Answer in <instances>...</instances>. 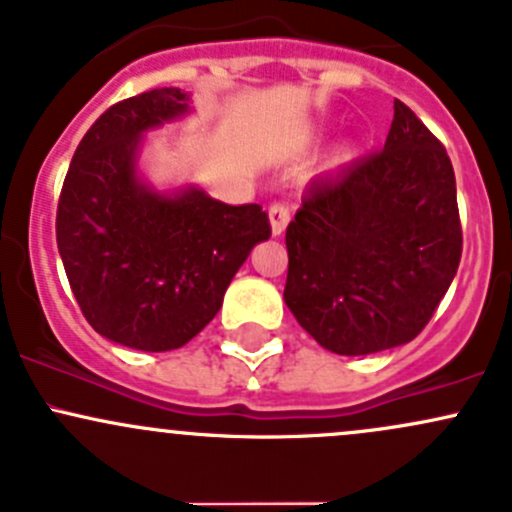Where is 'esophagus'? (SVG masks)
Wrapping results in <instances>:
<instances>
[{
  "mask_svg": "<svg viewBox=\"0 0 512 512\" xmlns=\"http://www.w3.org/2000/svg\"><path fill=\"white\" fill-rule=\"evenodd\" d=\"M268 221H271V234L273 236H281L286 231L288 221H291V212H288L286 204H273L268 209Z\"/></svg>",
  "mask_w": 512,
  "mask_h": 512,
  "instance_id": "obj_1",
  "label": "esophagus"
}]
</instances>
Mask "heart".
I'll use <instances>...</instances> for the list:
<instances>
[{
  "label": "heart",
  "mask_w": 512,
  "mask_h": 512,
  "mask_svg": "<svg viewBox=\"0 0 512 512\" xmlns=\"http://www.w3.org/2000/svg\"><path fill=\"white\" fill-rule=\"evenodd\" d=\"M352 160V150H342L340 155H337V162H350Z\"/></svg>",
  "instance_id": "obj_1"
}]
</instances>
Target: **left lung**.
<instances>
[{
  "label": "left lung",
  "instance_id": "obj_1",
  "mask_svg": "<svg viewBox=\"0 0 512 512\" xmlns=\"http://www.w3.org/2000/svg\"><path fill=\"white\" fill-rule=\"evenodd\" d=\"M461 244L449 155L394 100L384 150L315 182L288 224L283 300L335 355L407 345L449 291Z\"/></svg>",
  "mask_w": 512,
  "mask_h": 512
}]
</instances>
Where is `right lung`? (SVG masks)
Instances as JSON below:
<instances>
[{
	"label": "right lung",
	"mask_w": 512,
	"mask_h": 512,
	"mask_svg": "<svg viewBox=\"0 0 512 512\" xmlns=\"http://www.w3.org/2000/svg\"><path fill=\"white\" fill-rule=\"evenodd\" d=\"M189 113L179 88L105 110L73 155L56 214V244L86 320L142 352L177 350L202 333L251 249L271 236L258 204L231 207L197 184L160 192L142 177L145 135Z\"/></svg>",
	"instance_id": "1"
}]
</instances>
